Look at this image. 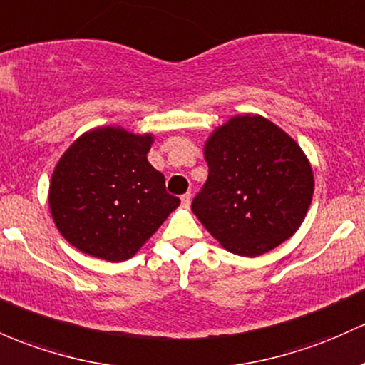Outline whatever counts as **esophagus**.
Listing matches in <instances>:
<instances>
[{"label": "esophagus", "mask_w": 365, "mask_h": 365, "mask_svg": "<svg viewBox=\"0 0 365 365\" xmlns=\"http://www.w3.org/2000/svg\"><path fill=\"white\" fill-rule=\"evenodd\" d=\"M181 202H182L184 207L190 205V203H191V195H190V193H184L182 197H181Z\"/></svg>", "instance_id": "esophagus-1"}]
</instances>
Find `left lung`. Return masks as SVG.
<instances>
[{
	"label": "left lung",
	"instance_id": "1",
	"mask_svg": "<svg viewBox=\"0 0 365 365\" xmlns=\"http://www.w3.org/2000/svg\"><path fill=\"white\" fill-rule=\"evenodd\" d=\"M209 178L191 209L225 249L256 257L296 233L313 197L312 165L259 115L235 116L205 143Z\"/></svg>",
	"mask_w": 365,
	"mask_h": 365
}]
</instances>
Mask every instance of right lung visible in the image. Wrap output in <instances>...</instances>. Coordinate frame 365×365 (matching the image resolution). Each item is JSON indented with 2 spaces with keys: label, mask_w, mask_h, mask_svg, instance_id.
<instances>
[{
  "label": "right lung",
  "mask_w": 365,
  "mask_h": 365,
  "mask_svg": "<svg viewBox=\"0 0 365 365\" xmlns=\"http://www.w3.org/2000/svg\"><path fill=\"white\" fill-rule=\"evenodd\" d=\"M153 137L120 127L85 132L58 160L48 203L57 230L88 256L130 259L181 203L148 162Z\"/></svg>",
  "instance_id": "1"
}]
</instances>
